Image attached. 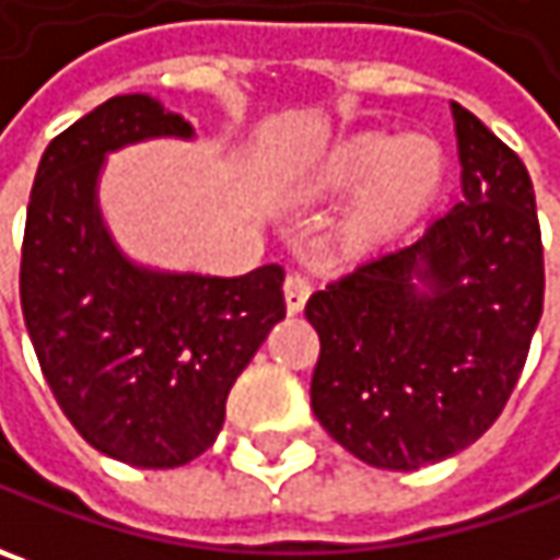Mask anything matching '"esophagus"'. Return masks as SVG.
Wrapping results in <instances>:
<instances>
[{"label": "esophagus", "instance_id": "34e87169", "mask_svg": "<svg viewBox=\"0 0 560 560\" xmlns=\"http://www.w3.org/2000/svg\"><path fill=\"white\" fill-rule=\"evenodd\" d=\"M310 298V279L301 276V272H291L284 279V304H288V313H301Z\"/></svg>", "mask_w": 560, "mask_h": 560}]
</instances>
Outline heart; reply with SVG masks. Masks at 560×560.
Wrapping results in <instances>:
<instances>
[{
  "mask_svg": "<svg viewBox=\"0 0 560 560\" xmlns=\"http://www.w3.org/2000/svg\"><path fill=\"white\" fill-rule=\"evenodd\" d=\"M442 175L445 156L435 140L363 135L338 147L319 165L316 184L328 194H345L370 184L353 212V232L373 241L401 229L435 194Z\"/></svg>",
  "mask_w": 560,
  "mask_h": 560,
  "instance_id": "1",
  "label": "heart"
}]
</instances>
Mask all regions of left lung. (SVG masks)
<instances>
[{
    "label": "left lung",
    "instance_id": "8db88e82",
    "mask_svg": "<svg viewBox=\"0 0 560 560\" xmlns=\"http://www.w3.org/2000/svg\"><path fill=\"white\" fill-rule=\"evenodd\" d=\"M464 197L425 232L306 301L319 331L310 404L378 470H420L499 420L542 316L536 194L521 156L451 103Z\"/></svg>",
    "mask_w": 560,
    "mask_h": 560
}]
</instances>
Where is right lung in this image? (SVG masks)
<instances>
[{
  "mask_svg": "<svg viewBox=\"0 0 560 560\" xmlns=\"http://www.w3.org/2000/svg\"><path fill=\"white\" fill-rule=\"evenodd\" d=\"M194 128L147 93L112 96L39 159L21 310L39 370L96 451L143 470L190 464L225 423L234 378L284 319L279 262L237 279L162 272L121 254L96 187L106 153Z\"/></svg>",
  "mask_w": 560,
  "mask_h": 560,
  "instance_id": "right-lung-1",
  "label": "right lung"
}]
</instances>
